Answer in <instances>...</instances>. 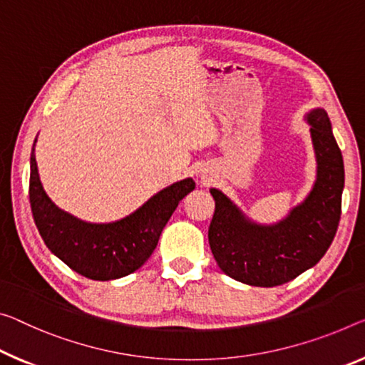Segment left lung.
I'll list each match as a JSON object with an SVG mask.
<instances>
[{
  "instance_id": "left-lung-1",
  "label": "left lung",
  "mask_w": 365,
  "mask_h": 365,
  "mask_svg": "<svg viewBox=\"0 0 365 365\" xmlns=\"http://www.w3.org/2000/svg\"><path fill=\"white\" fill-rule=\"evenodd\" d=\"M317 156V181L307 199L274 225L251 222L222 190L210 189L215 214L209 243L218 267L235 280L274 287L300 276L327 253L341 218L343 155L324 109L307 114Z\"/></svg>"
}]
</instances>
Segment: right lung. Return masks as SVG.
<instances>
[{"instance_id": "add662e5", "label": "right lung", "mask_w": 365, "mask_h": 365, "mask_svg": "<svg viewBox=\"0 0 365 365\" xmlns=\"http://www.w3.org/2000/svg\"><path fill=\"white\" fill-rule=\"evenodd\" d=\"M194 187L192 179H182L160 190L122 220L88 223L50 200L38 178L34 148L31 153L29 200L38 233L66 266L93 280L119 279L142 267L178 204Z\"/></svg>"}]
</instances>
